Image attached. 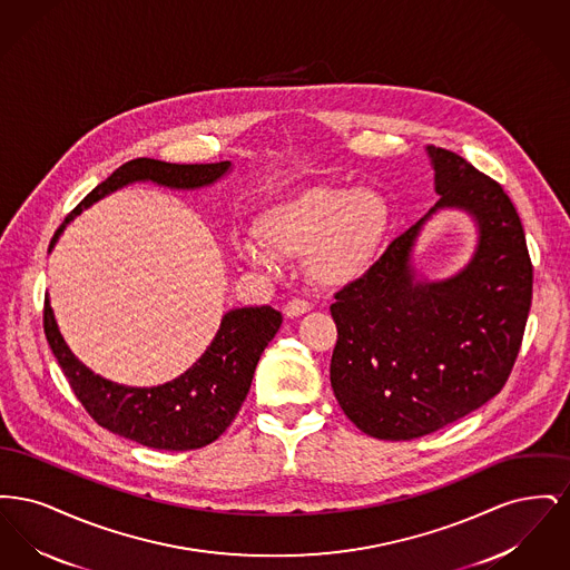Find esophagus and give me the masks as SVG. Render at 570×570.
Instances as JSON below:
<instances>
[{
    "label": "esophagus",
    "instance_id": "1",
    "mask_svg": "<svg viewBox=\"0 0 570 570\" xmlns=\"http://www.w3.org/2000/svg\"><path fill=\"white\" fill-rule=\"evenodd\" d=\"M309 309H312V305H309L307 301H303V298H291V301L284 305V314H286L288 318L303 316V314H307Z\"/></svg>",
    "mask_w": 570,
    "mask_h": 570
}]
</instances>
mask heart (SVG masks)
<instances>
[{
  "instance_id": "obj_1",
  "label": "heart",
  "mask_w": 570,
  "mask_h": 570,
  "mask_svg": "<svg viewBox=\"0 0 570 570\" xmlns=\"http://www.w3.org/2000/svg\"><path fill=\"white\" fill-rule=\"evenodd\" d=\"M391 212L379 191L316 186L256 217L258 244L237 242L245 263L273 269L275 258H303L309 277L342 288L372 269L389 233Z\"/></svg>"
}]
</instances>
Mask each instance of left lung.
I'll return each mask as SVG.
<instances>
[{
  "label": "left lung",
  "instance_id": "obj_1",
  "mask_svg": "<svg viewBox=\"0 0 570 570\" xmlns=\"http://www.w3.org/2000/svg\"><path fill=\"white\" fill-rule=\"evenodd\" d=\"M425 151L438 203L331 305L335 400L379 440L432 434L498 395L532 303V263L507 191L453 151ZM444 208L471 216L478 245L460 273L428 281L411 252L426 219Z\"/></svg>",
  "mask_w": 570,
  "mask_h": 570
}]
</instances>
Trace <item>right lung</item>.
Returning <instances> with one entry per match:
<instances>
[{
    "mask_svg": "<svg viewBox=\"0 0 570 570\" xmlns=\"http://www.w3.org/2000/svg\"><path fill=\"white\" fill-rule=\"evenodd\" d=\"M230 163L170 164L136 158L89 191L57 228L49 252L63 228L87 207L130 184H156L170 190H198L230 173ZM282 325L272 305L235 307L222 316L216 337L181 376L158 386H126L94 374L81 363L55 321L45 297V335L55 358L89 416L112 434L160 451H190L212 444L237 416L254 370Z\"/></svg>",
    "mask_w": 570,
    "mask_h": 570,
    "instance_id": "1",
    "label": "right lung"
}]
</instances>
